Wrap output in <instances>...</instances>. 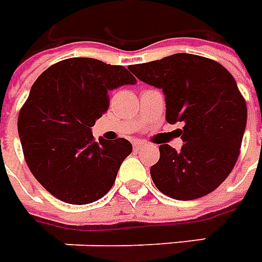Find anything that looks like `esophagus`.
<instances>
[{
  "label": "esophagus",
  "instance_id": "34e87169",
  "mask_svg": "<svg viewBox=\"0 0 262 262\" xmlns=\"http://www.w3.org/2000/svg\"><path fill=\"white\" fill-rule=\"evenodd\" d=\"M144 146H146V144H144V143H140V141H135V143H133L135 150H140V148H143Z\"/></svg>",
  "mask_w": 262,
  "mask_h": 262
}]
</instances>
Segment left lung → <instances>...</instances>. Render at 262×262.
<instances>
[{
  "label": "left lung",
  "mask_w": 262,
  "mask_h": 262,
  "mask_svg": "<svg viewBox=\"0 0 262 262\" xmlns=\"http://www.w3.org/2000/svg\"><path fill=\"white\" fill-rule=\"evenodd\" d=\"M141 82L165 94L166 122H183L180 151L160 146L150 173L157 189L175 200H194L215 190L233 169L247 122L236 80L216 61L173 54L132 65Z\"/></svg>",
  "instance_id": "left-lung-1"
}]
</instances>
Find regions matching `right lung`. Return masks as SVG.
Instances as JSON below:
<instances>
[{"instance_id": "1", "label": "right lung", "mask_w": 262, "mask_h": 262, "mask_svg": "<svg viewBox=\"0 0 262 262\" xmlns=\"http://www.w3.org/2000/svg\"><path fill=\"white\" fill-rule=\"evenodd\" d=\"M136 84L125 67L94 58H69L42 72L17 118L25 160L47 191L69 204L105 195L132 152L126 139H93L108 110V93Z\"/></svg>"}]
</instances>
